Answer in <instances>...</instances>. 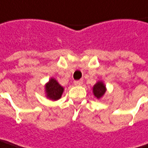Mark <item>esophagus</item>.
<instances>
[{"instance_id": "esophagus-1", "label": "esophagus", "mask_w": 148, "mask_h": 148, "mask_svg": "<svg viewBox=\"0 0 148 148\" xmlns=\"http://www.w3.org/2000/svg\"><path fill=\"white\" fill-rule=\"evenodd\" d=\"M74 84L75 86H80L83 84V79H79V80H74Z\"/></svg>"}]
</instances>
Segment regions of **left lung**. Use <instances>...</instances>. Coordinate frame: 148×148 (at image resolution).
Listing matches in <instances>:
<instances>
[{"mask_svg": "<svg viewBox=\"0 0 148 148\" xmlns=\"http://www.w3.org/2000/svg\"><path fill=\"white\" fill-rule=\"evenodd\" d=\"M106 91V88L105 86L103 85L102 82H98L97 83L94 87H93V92H94V95L97 97V98H100L101 97H102L104 95Z\"/></svg>", "mask_w": 148, "mask_h": 148, "instance_id": "left-lung-1", "label": "left lung"}]
</instances>
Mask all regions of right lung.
Listing matches in <instances>:
<instances>
[{
  "instance_id": "add662e5",
  "label": "right lung",
  "mask_w": 148,
  "mask_h": 148,
  "mask_svg": "<svg viewBox=\"0 0 148 148\" xmlns=\"http://www.w3.org/2000/svg\"><path fill=\"white\" fill-rule=\"evenodd\" d=\"M46 89H47V97H50L51 100L59 99L63 91V88L54 79H51L49 83L46 86Z\"/></svg>"
}]
</instances>
